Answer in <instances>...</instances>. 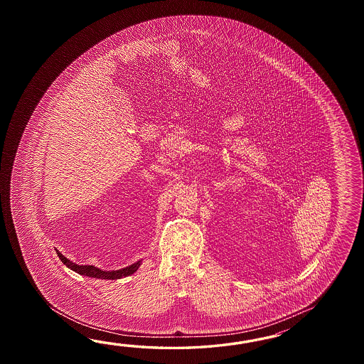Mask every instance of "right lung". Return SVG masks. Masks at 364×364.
<instances>
[{
	"mask_svg": "<svg viewBox=\"0 0 364 364\" xmlns=\"http://www.w3.org/2000/svg\"><path fill=\"white\" fill-rule=\"evenodd\" d=\"M57 255L61 259L62 263L65 264L68 268L73 269L74 272H77L82 276H88V277H95V279H122V277H127L132 274L134 272L138 271V268L140 267V262L132 264L130 267H126L122 269H118V271H101L99 268L93 267V265H77V264L70 262L69 259H66L65 256L62 255L61 252L58 250H55Z\"/></svg>",
	"mask_w": 364,
	"mask_h": 364,
	"instance_id": "right-lung-1",
	"label": "right lung"
}]
</instances>
